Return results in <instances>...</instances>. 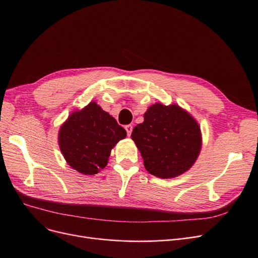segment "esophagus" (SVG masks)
I'll list each match as a JSON object with an SVG mask.
<instances>
[{"label": "esophagus", "instance_id": "34e87169", "mask_svg": "<svg viewBox=\"0 0 258 258\" xmlns=\"http://www.w3.org/2000/svg\"><path fill=\"white\" fill-rule=\"evenodd\" d=\"M132 127L131 124H127V126H124V129H126V131H127V135H128V137H130V135H131V132H132Z\"/></svg>", "mask_w": 258, "mask_h": 258}]
</instances>
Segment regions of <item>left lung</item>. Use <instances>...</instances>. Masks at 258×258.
Listing matches in <instances>:
<instances>
[{
	"label": "left lung",
	"instance_id": "8db88e82",
	"mask_svg": "<svg viewBox=\"0 0 258 258\" xmlns=\"http://www.w3.org/2000/svg\"><path fill=\"white\" fill-rule=\"evenodd\" d=\"M144 167L160 178L176 177L196 162L202 146L199 123L177 104L155 103L131 134Z\"/></svg>",
	"mask_w": 258,
	"mask_h": 258
}]
</instances>
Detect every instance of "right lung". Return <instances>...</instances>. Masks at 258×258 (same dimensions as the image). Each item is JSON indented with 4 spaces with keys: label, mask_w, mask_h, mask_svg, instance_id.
I'll return each instance as SVG.
<instances>
[{
    "label": "right lung",
    "mask_w": 258,
    "mask_h": 258,
    "mask_svg": "<svg viewBox=\"0 0 258 258\" xmlns=\"http://www.w3.org/2000/svg\"><path fill=\"white\" fill-rule=\"evenodd\" d=\"M127 132L95 101L69 115L58 135L60 151L68 165L93 175L103 170L111 151Z\"/></svg>",
    "instance_id": "obj_1"
}]
</instances>
